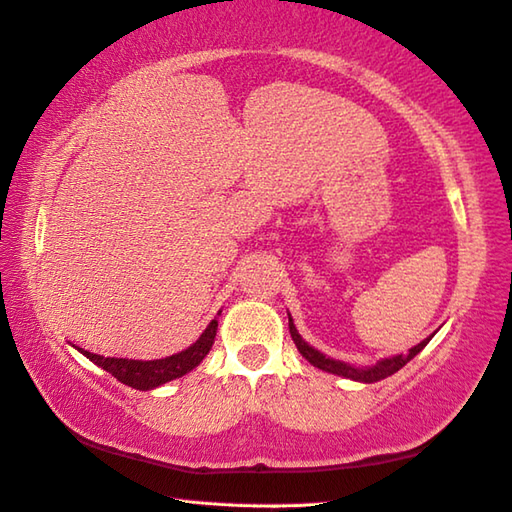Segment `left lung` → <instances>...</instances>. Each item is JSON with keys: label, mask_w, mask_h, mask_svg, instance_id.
<instances>
[{"label": "left lung", "mask_w": 512, "mask_h": 512, "mask_svg": "<svg viewBox=\"0 0 512 512\" xmlns=\"http://www.w3.org/2000/svg\"><path fill=\"white\" fill-rule=\"evenodd\" d=\"M289 331H291V338H294L298 351L302 353V358L309 360L314 367L327 371V373H333V375H342V378H349V380H356V382H362V384H371V382H380L384 378H389V375H393L395 371H400L406 362L413 360L417 353H420L426 344H429V338H424L420 344H415L413 349H409V353H400V356H391V358H382L380 362L371 364V367H353V364H347V362H340V360H333L329 356H325V353H320L318 349L311 347L309 342L302 340V336L298 333L294 320H291L289 316Z\"/></svg>", "instance_id": "8db88e82"}]
</instances>
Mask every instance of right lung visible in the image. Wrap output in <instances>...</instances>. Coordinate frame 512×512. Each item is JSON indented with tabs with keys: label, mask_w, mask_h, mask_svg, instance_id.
<instances>
[{
	"label": "right lung",
	"mask_w": 512,
	"mask_h": 512,
	"mask_svg": "<svg viewBox=\"0 0 512 512\" xmlns=\"http://www.w3.org/2000/svg\"><path fill=\"white\" fill-rule=\"evenodd\" d=\"M216 329H218V320L214 318L210 325H207V329L201 333V338H198L194 344H190V347L179 353H174V356L161 358V360L103 358L99 353L83 351L79 347L77 351H81L83 356H86L90 362H95L103 371L112 373L119 382L128 384V387L139 389V391H152L156 387H161V384L183 378L185 373L196 369L207 353H210L216 338ZM72 347H75V344H72Z\"/></svg>",
	"instance_id": "add662e5"
}]
</instances>
